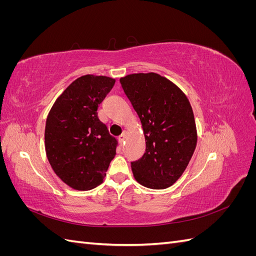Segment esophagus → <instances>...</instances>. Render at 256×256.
<instances>
[{
  "instance_id": "1",
  "label": "esophagus",
  "mask_w": 256,
  "mask_h": 256,
  "mask_svg": "<svg viewBox=\"0 0 256 256\" xmlns=\"http://www.w3.org/2000/svg\"><path fill=\"white\" fill-rule=\"evenodd\" d=\"M126 134H127V130H124V131H122V134L118 136V140H120V143H122L124 141H125Z\"/></svg>"
}]
</instances>
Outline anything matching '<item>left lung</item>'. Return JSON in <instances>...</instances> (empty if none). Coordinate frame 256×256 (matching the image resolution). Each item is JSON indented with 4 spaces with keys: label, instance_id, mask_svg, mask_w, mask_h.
Wrapping results in <instances>:
<instances>
[{
    "label": "left lung",
    "instance_id": "8db88e82",
    "mask_svg": "<svg viewBox=\"0 0 256 256\" xmlns=\"http://www.w3.org/2000/svg\"><path fill=\"white\" fill-rule=\"evenodd\" d=\"M140 118L146 142L141 159L131 162L136 180L166 189L178 180L194 152L198 132L189 99L158 74H132L120 79Z\"/></svg>",
    "mask_w": 256,
    "mask_h": 256
}]
</instances>
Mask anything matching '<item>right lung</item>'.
I'll list each match as a JSON object with an SVG mask.
<instances>
[{
  "label": "right lung",
  "mask_w": 256,
  "mask_h": 256,
  "mask_svg": "<svg viewBox=\"0 0 256 256\" xmlns=\"http://www.w3.org/2000/svg\"><path fill=\"white\" fill-rule=\"evenodd\" d=\"M115 79L85 74L58 97L48 114L44 148L60 180L74 190H90L104 182L116 154L115 138L98 118Z\"/></svg>",
  "instance_id": "add662e5"
}]
</instances>
